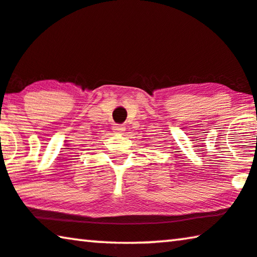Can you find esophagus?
I'll return each instance as SVG.
<instances>
[{
	"instance_id": "34e87169",
	"label": "esophagus",
	"mask_w": 257,
	"mask_h": 257,
	"mask_svg": "<svg viewBox=\"0 0 257 257\" xmlns=\"http://www.w3.org/2000/svg\"><path fill=\"white\" fill-rule=\"evenodd\" d=\"M113 130L117 134H122L125 130V127H124V125H122V124H114Z\"/></svg>"
}]
</instances>
